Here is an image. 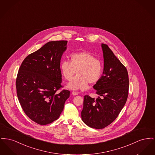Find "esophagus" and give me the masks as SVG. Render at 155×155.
I'll return each instance as SVG.
<instances>
[{"mask_svg":"<svg viewBox=\"0 0 155 155\" xmlns=\"http://www.w3.org/2000/svg\"><path fill=\"white\" fill-rule=\"evenodd\" d=\"M72 94H73V95H78V93L77 92H76V91H73V92H72Z\"/></svg>","mask_w":155,"mask_h":155,"instance_id":"1","label":"esophagus"}]
</instances>
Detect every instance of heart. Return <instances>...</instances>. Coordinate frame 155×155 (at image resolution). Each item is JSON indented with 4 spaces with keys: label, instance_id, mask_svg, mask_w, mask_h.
Segmentation results:
<instances>
[{
    "label": "heart",
    "instance_id": "obj_1",
    "mask_svg": "<svg viewBox=\"0 0 155 155\" xmlns=\"http://www.w3.org/2000/svg\"><path fill=\"white\" fill-rule=\"evenodd\" d=\"M60 70L64 79L72 80L77 72V75L68 84L67 87L73 90H85L88 82H98L103 74V65L96 57L89 52L74 53L70 56V62L63 61L60 65Z\"/></svg>",
    "mask_w": 155,
    "mask_h": 155
}]
</instances>
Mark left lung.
Returning a JSON list of instances; mask_svg holds the SVG:
<instances>
[{
	"instance_id": "left-lung-1",
	"label": "left lung",
	"mask_w": 155,
	"mask_h": 155,
	"mask_svg": "<svg viewBox=\"0 0 155 155\" xmlns=\"http://www.w3.org/2000/svg\"><path fill=\"white\" fill-rule=\"evenodd\" d=\"M104 67L100 80L94 85L99 97L84 96L82 121L88 127L103 129L113 122L124 107L128 97L129 77L126 67L108 45H101Z\"/></svg>"
}]
</instances>
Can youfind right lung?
Masks as SVG:
<instances>
[{"label": "right lung", "instance_id": "1", "mask_svg": "<svg viewBox=\"0 0 155 155\" xmlns=\"http://www.w3.org/2000/svg\"><path fill=\"white\" fill-rule=\"evenodd\" d=\"M67 41L47 43L27 56L16 78V91L20 105L29 118L41 125L59 118L70 92L63 90L60 70Z\"/></svg>", "mask_w": 155, "mask_h": 155}]
</instances>
